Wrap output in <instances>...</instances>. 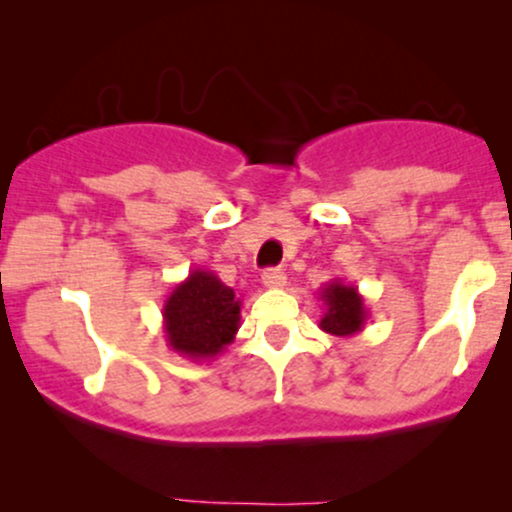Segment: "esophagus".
<instances>
[{
  "instance_id": "esophagus-1",
  "label": "esophagus",
  "mask_w": 512,
  "mask_h": 512,
  "mask_svg": "<svg viewBox=\"0 0 512 512\" xmlns=\"http://www.w3.org/2000/svg\"><path fill=\"white\" fill-rule=\"evenodd\" d=\"M262 284L267 286V289H284L286 274L281 272V269H267V272L262 274Z\"/></svg>"
}]
</instances>
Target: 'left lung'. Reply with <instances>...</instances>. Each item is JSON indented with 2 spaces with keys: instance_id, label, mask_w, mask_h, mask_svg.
I'll return each mask as SVG.
<instances>
[{
  "instance_id": "obj_1",
  "label": "left lung",
  "mask_w": 512,
  "mask_h": 512,
  "mask_svg": "<svg viewBox=\"0 0 512 512\" xmlns=\"http://www.w3.org/2000/svg\"><path fill=\"white\" fill-rule=\"evenodd\" d=\"M320 301L325 315L320 317V330L332 337H354L363 332L368 320V308L354 284L344 279L327 281L320 289Z\"/></svg>"
}]
</instances>
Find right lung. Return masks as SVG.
<instances>
[{
  "mask_svg": "<svg viewBox=\"0 0 512 512\" xmlns=\"http://www.w3.org/2000/svg\"><path fill=\"white\" fill-rule=\"evenodd\" d=\"M243 301L214 272L192 269L163 303V332L175 354L190 361L221 356L240 327Z\"/></svg>",
  "mask_w": 512,
  "mask_h": 512,
  "instance_id": "1",
  "label": "right lung"
}]
</instances>
